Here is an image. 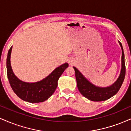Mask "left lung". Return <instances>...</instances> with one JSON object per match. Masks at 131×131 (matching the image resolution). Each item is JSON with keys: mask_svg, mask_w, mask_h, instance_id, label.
I'll use <instances>...</instances> for the list:
<instances>
[{"mask_svg": "<svg viewBox=\"0 0 131 131\" xmlns=\"http://www.w3.org/2000/svg\"><path fill=\"white\" fill-rule=\"evenodd\" d=\"M119 44L122 49V68L118 79L111 86L105 88L95 86L89 82L76 68L73 67L75 71V76L77 81L78 88L81 94L85 98L94 102L105 101L115 95L121 88L125 78L126 66L123 46L121 42H119Z\"/></svg>", "mask_w": 131, "mask_h": 131, "instance_id": "left-lung-1", "label": "left lung"}]
</instances>
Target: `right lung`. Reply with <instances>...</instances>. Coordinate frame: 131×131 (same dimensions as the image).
I'll return each instance as SVG.
<instances>
[{"instance_id":"1","label":"right lung","mask_w":131,"mask_h":131,"mask_svg":"<svg viewBox=\"0 0 131 131\" xmlns=\"http://www.w3.org/2000/svg\"><path fill=\"white\" fill-rule=\"evenodd\" d=\"M12 46L9 49L7 58V72L10 86L21 99L30 103H39L47 100L53 94L58 85V80L68 64L57 68L43 80L34 83H27L18 79L13 73L10 64V55Z\"/></svg>"}]
</instances>
